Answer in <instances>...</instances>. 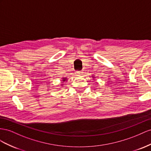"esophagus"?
Segmentation results:
<instances>
[{
	"mask_svg": "<svg viewBox=\"0 0 151 151\" xmlns=\"http://www.w3.org/2000/svg\"><path fill=\"white\" fill-rule=\"evenodd\" d=\"M76 73L77 75H78V76H81V75H83V71H76Z\"/></svg>",
	"mask_w": 151,
	"mask_h": 151,
	"instance_id": "1",
	"label": "esophagus"
}]
</instances>
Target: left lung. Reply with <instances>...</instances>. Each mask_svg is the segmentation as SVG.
I'll return each instance as SVG.
<instances>
[{
  "label": "left lung",
  "instance_id": "1",
  "mask_svg": "<svg viewBox=\"0 0 151 151\" xmlns=\"http://www.w3.org/2000/svg\"><path fill=\"white\" fill-rule=\"evenodd\" d=\"M92 79H93V80H95V78H96V76H95L93 75V76H92Z\"/></svg>",
  "mask_w": 151,
  "mask_h": 151
}]
</instances>
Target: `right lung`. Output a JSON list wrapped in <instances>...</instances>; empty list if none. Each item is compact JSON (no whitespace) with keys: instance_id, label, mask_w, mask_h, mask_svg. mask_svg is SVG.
Segmentation results:
<instances>
[{"instance_id":"obj_1","label":"right lung","mask_w":151,"mask_h":151,"mask_svg":"<svg viewBox=\"0 0 151 151\" xmlns=\"http://www.w3.org/2000/svg\"><path fill=\"white\" fill-rule=\"evenodd\" d=\"M61 80H61V81H62L61 83H64V82H66V81L68 80L66 77H63V78H62ZM61 85L63 86V85H64V84H61Z\"/></svg>"}]
</instances>
